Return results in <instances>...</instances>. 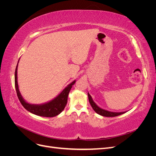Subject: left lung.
<instances>
[{
	"mask_svg": "<svg viewBox=\"0 0 156 156\" xmlns=\"http://www.w3.org/2000/svg\"><path fill=\"white\" fill-rule=\"evenodd\" d=\"M88 100L90 102V104L91 105L94 111H95L98 115H100L103 116H106V117H114L119 116L120 115L124 114V113L126 112L127 111L124 112H112L107 111L105 109H103L102 108H100L98 105H96V103L94 102L92 100V96L90 95V94L88 92Z\"/></svg>",
	"mask_w": 156,
	"mask_h": 156,
	"instance_id": "1",
	"label": "left lung"
}]
</instances>
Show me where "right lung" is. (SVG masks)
Here are the masks:
<instances>
[{
    "instance_id": "1",
    "label": "right lung",
    "mask_w": 156,
    "mask_h": 156,
    "mask_svg": "<svg viewBox=\"0 0 156 156\" xmlns=\"http://www.w3.org/2000/svg\"><path fill=\"white\" fill-rule=\"evenodd\" d=\"M19 61H20V60H18V63ZM18 63L17 64L15 72V87L18 98L22 105L28 111L37 116L44 117H54L58 115L64 109L66 105L68 94L71 88H72V86L75 83L76 81L74 80L73 82L69 84L57 96L55 97L51 101L42 103V104H31V103L27 102L24 100V98H23L20 93V89H19L17 83Z\"/></svg>"
}]
</instances>
